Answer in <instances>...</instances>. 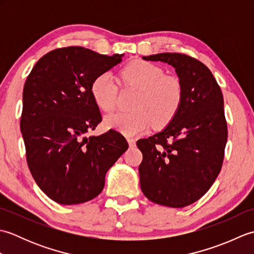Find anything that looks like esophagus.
Listing matches in <instances>:
<instances>
[{
    "mask_svg": "<svg viewBox=\"0 0 254 254\" xmlns=\"http://www.w3.org/2000/svg\"><path fill=\"white\" fill-rule=\"evenodd\" d=\"M127 143H128V145H130V147H134L136 144V141L132 137H127Z\"/></svg>",
    "mask_w": 254,
    "mask_h": 254,
    "instance_id": "obj_1",
    "label": "esophagus"
}]
</instances>
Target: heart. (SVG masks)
<instances>
[{"label": "heart", "mask_w": 254, "mask_h": 254, "mask_svg": "<svg viewBox=\"0 0 254 254\" xmlns=\"http://www.w3.org/2000/svg\"><path fill=\"white\" fill-rule=\"evenodd\" d=\"M124 84L138 90L134 97L132 112H118L106 117L105 126L126 135H139L153 126L163 128L180 111L185 88L176 76L166 75L156 64L134 60L122 68ZM90 94L95 104L104 112H111L117 107L118 86L110 72H101L93 79Z\"/></svg>", "instance_id": "heart-1"}]
</instances>
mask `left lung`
<instances>
[{
    "label": "left lung",
    "mask_w": 254,
    "mask_h": 254,
    "mask_svg": "<svg viewBox=\"0 0 254 254\" xmlns=\"http://www.w3.org/2000/svg\"><path fill=\"white\" fill-rule=\"evenodd\" d=\"M170 64L185 88L180 111L165 130L138 139L141 189L150 201L180 208L197 201L216 180L227 143L219 85L209 68L182 53L143 57Z\"/></svg>",
    "instance_id": "obj_1"
}]
</instances>
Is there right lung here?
Returning a JSON list of instances; mask_svg holds the SVG:
<instances>
[{
    "label": "right lung",
    "mask_w": 254,
    "mask_h": 254,
    "mask_svg": "<svg viewBox=\"0 0 254 254\" xmlns=\"http://www.w3.org/2000/svg\"><path fill=\"white\" fill-rule=\"evenodd\" d=\"M122 57L83 47L59 48L39 59L26 79L20 130L27 164L38 187L57 203L96 197L106 172L128 147L113 130L86 137L101 122L91 82Z\"/></svg>",
    "instance_id": "obj_1"
}]
</instances>
